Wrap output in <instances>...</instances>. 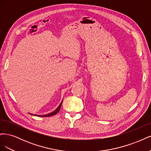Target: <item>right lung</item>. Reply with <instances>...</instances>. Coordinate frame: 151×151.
Segmentation results:
<instances>
[{
	"instance_id": "right-lung-1",
	"label": "right lung",
	"mask_w": 151,
	"mask_h": 151,
	"mask_svg": "<svg viewBox=\"0 0 151 151\" xmlns=\"http://www.w3.org/2000/svg\"><path fill=\"white\" fill-rule=\"evenodd\" d=\"M62 101H63V100H62ZM62 103V102L60 103V105H59V106H58V107L55 109V110L53 111V112L50 113H48V114H47V115H42V116H42V117H48V116H53V115H56V114H57L59 111H60V108H61Z\"/></svg>"
}]
</instances>
